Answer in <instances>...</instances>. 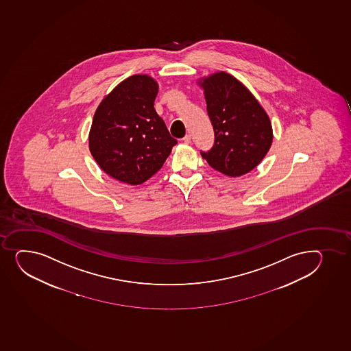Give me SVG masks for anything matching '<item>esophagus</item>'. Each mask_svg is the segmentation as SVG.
I'll return each instance as SVG.
<instances>
[{"instance_id": "34e87169", "label": "esophagus", "mask_w": 351, "mask_h": 351, "mask_svg": "<svg viewBox=\"0 0 351 351\" xmlns=\"http://www.w3.org/2000/svg\"><path fill=\"white\" fill-rule=\"evenodd\" d=\"M182 140H184V143H191V141H192V137H191V135H189V134H187V135H186V136H184V138H182Z\"/></svg>"}]
</instances>
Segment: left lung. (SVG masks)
Masks as SVG:
<instances>
[{"label":"left lung","instance_id":"1","mask_svg":"<svg viewBox=\"0 0 351 351\" xmlns=\"http://www.w3.org/2000/svg\"><path fill=\"white\" fill-rule=\"evenodd\" d=\"M214 145L199 152L213 169L229 177L248 173L265 158L273 141L266 112L237 78L217 73L203 80Z\"/></svg>","mask_w":351,"mask_h":351}]
</instances>
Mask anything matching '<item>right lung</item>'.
Masks as SVG:
<instances>
[{
    "mask_svg": "<svg viewBox=\"0 0 351 351\" xmlns=\"http://www.w3.org/2000/svg\"><path fill=\"white\" fill-rule=\"evenodd\" d=\"M158 85L147 75H134L104 98L90 130L91 155L105 173L140 184L162 169L178 141L156 113Z\"/></svg>",
    "mask_w": 351,
    "mask_h": 351,
    "instance_id": "add662e5",
    "label": "right lung"
}]
</instances>
